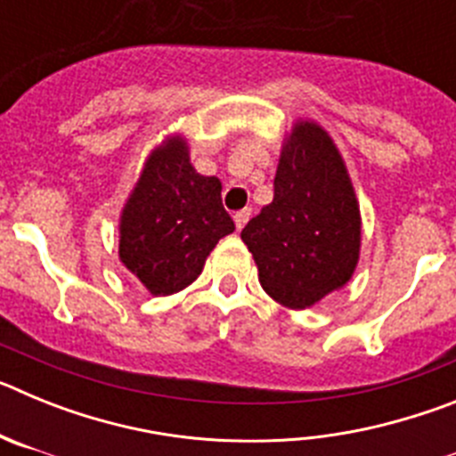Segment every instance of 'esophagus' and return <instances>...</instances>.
<instances>
[{"instance_id":"1","label":"esophagus","mask_w":456,"mask_h":456,"mask_svg":"<svg viewBox=\"0 0 456 456\" xmlns=\"http://www.w3.org/2000/svg\"><path fill=\"white\" fill-rule=\"evenodd\" d=\"M235 225H237V231H241L244 225H247V221L251 219V209H240V212H235Z\"/></svg>"}]
</instances>
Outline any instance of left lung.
<instances>
[{
	"instance_id": "1",
	"label": "left lung",
	"mask_w": 456,
	"mask_h": 456,
	"mask_svg": "<svg viewBox=\"0 0 456 456\" xmlns=\"http://www.w3.org/2000/svg\"><path fill=\"white\" fill-rule=\"evenodd\" d=\"M241 241L265 292L285 308L315 305L352 278L361 253V209L340 151L322 125L297 120L273 178V200Z\"/></svg>"
}]
</instances>
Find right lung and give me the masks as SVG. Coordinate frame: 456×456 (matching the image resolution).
Returning a JSON list of instances; mask_svg holds the SVG:
<instances>
[{"label": "right lung", "instance_id": "1", "mask_svg": "<svg viewBox=\"0 0 456 456\" xmlns=\"http://www.w3.org/2000/svg\"><path fill=\"white\" fill-rule=\"evenodd\" d=\"M118 257L155 297L191 285L209 251L235 231L221 203V183L189 162L180 134L167 136L148 155L120 212Z\"/></svg>", "mask_w": 456, "mask_h": 456}]
</instances>
